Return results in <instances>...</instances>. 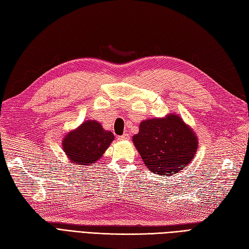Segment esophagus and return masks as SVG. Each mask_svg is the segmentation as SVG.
Listing matches in <instances>:
<instances>
[{
    "label": "esophagus",
    "mask_w": 249,
    "mask_h": 249,
    "mask_svg": "<svg viewBox=\"0 0 249 249\" xmlns=\"http://www.w3.org/2000/svg\"><path fill=\"white\" fill-rule=\"evenodd\" d=\"M120 141H128V140L130 139V136L128 135V133H124L123 136H121L118 138Z\"/></svg>",
    "instance_id": "obj_1"
}]
</instances>
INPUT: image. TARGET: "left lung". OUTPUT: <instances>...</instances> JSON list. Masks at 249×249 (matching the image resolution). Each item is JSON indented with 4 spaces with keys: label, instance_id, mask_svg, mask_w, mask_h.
Wrapping results in <instances>:
<instances>
[{
    "label": "left lung",
    "instance_id": "left-lung-1",
    "mask_svg": "<svg viewBox=\"0 0 249 249\" xmlns=\"http://www.w3.org/2000/svg\"><path fill=\"white\" fill-rule=\"evenodd\" d=\"M132 142L152 173L169 177L193 161L199 147L194 129L178 113L142 121Z\"/></svg>",
    "mask_w": 249,
    "mask_h": 249
}]
</instances>
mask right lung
Wrapping results in <instances>:
<instances>
[{"instance_id":"obj_1","label":"right lung","mask_w":249,"mask_h":249,"mask_svg":"<svg viewBox=\"0 0 249 249\" xmlns=\"http://www.w3.org/2000/svg\"><path fill=\"white\" fill-rule=\"evenodd\" d=\"M114 140L113 133L105 130L95 120H87L63 138V150L72 165L91 166L103 157Z\"/></svg>"}]
</instances>
